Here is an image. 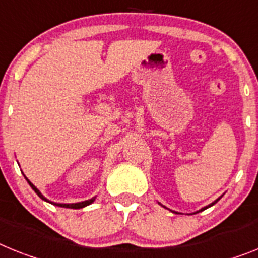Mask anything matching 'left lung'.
I'll return each mask as SVG.
<instances>
[{
	"label": "left lung",
	"mask_w": 258,
	"mask_h": 258,
	"mask_svg": "<svg viewBox=\"0 0 258 258\" xmlns=\"http://www.w3.org/2000/svg\"><path fill=\"white\" fill-rule=\"evenodd\" d=\"M216 202H218V199H216L215 202H213V203H211V205H209V206H206V207H203V209H202V210H199V211H203V210H206V209H209V207H211V206H213V205H215V203H216ZM199 211H197V213H199Z\"/></svg>",
	"instance_id": "left-lung-1"
}]
</instances>
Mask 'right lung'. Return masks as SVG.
I'll use <instances>...</instances> for the list:
<instances>
[{"label":"right lung","instance_id":"obj_1","mask_svg":"<svg viewBox=\"0 0 258 258\" xmlns=\"http://www.w3.org/2000/svg\"><path fill=\"white\" fill-rule=\"evenodd\" d=\"M26 179H27V178H26ZM27 182H29V185L31 186L32 190H34V191H35L36 194H38V196L43 199V201H45V202H49L48 199L45 198V197H43L42 192L39 191L35 186L30 182L29 179H27ZM94 199H96V197H94V198H92V199H89V201H84V202H79V203H53V202H49V203H52V205H56V206H59V207H66V209H82V207L88 206V205H90V203L94 202Z\"/></svg>","mask_w":258,"mask_h":258}]
</instances>
